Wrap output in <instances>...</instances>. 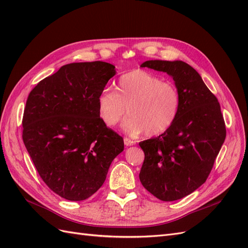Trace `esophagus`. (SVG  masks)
<instances>
[{"mask_svg": "<svg viewBox=\"0 0 248 248\" xmlns=\"http://www.w3.org/2000/svg\"><path fill=\"white\" fill-rule=\"evenodd\" d=\"M134 144H136V141H134V140H130V139H128V138H125V139H124V145H125V146L128 147V146H132V145H134Z\"/></svg>", "mask_w": 248, "mask_h": 248, "instance_id": "34e87169", "label": "esophagus"}]
</instances>
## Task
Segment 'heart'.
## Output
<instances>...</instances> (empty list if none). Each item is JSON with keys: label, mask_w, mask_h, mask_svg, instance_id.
<instances>
[{"label": "heart", "mask_w": 248, "mask_h": 248, "mask_svg": "<svg viewBox=\"0 0 248 248\" xmlns=\"http://www.w3.org/2000/svg\"><path fill=\"white\" fill-rule=\"evenodd\" d=\"M98 114L103 124L115 127L128 118L123 129L130 136L145 133L156 137L169 130L178 118L181 99L177 87L142 69H136L120 78L117 91L103 89L98 99Z\"/></svg>", "instance_id": "1"}]
</instances>
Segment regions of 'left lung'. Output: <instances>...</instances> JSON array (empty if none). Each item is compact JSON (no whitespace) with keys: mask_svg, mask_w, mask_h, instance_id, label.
Instances as JSON below:
<instances>
[{"mask_svg":"<svg viewBox=\"0 0 248 248\" xmlns=\"http://www.w3.org/2000/svg\"><path fill=\"white\" fill-rule=\"evenodd\" d=\"M140 67L167 72L180 93L175 123L159 137L140 142L145 153L142 186L161 201H177L205 183L226 140V125L218 100L190 65L150 60Z\"/></svg>","mask_w":248,"mask_h":248,"instance_id":"obj_1","label":"left lung"}]
</instances>
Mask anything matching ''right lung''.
I'll list each match as a JSON object with an SVG mask.
<instances>
[{
	"mask_svg": "<svg viewBox=\"0 0 248 248\" xmlns=\"http://www.w3.org/2000/svg\"><path fill=\"white\" fill-rule=\"evenodd\" d=\"M116 74L107 62L70 63L29 94L22 140L39 176L68 201H84L106 181L123 139L103 124L97 99Z\"/></svg>",
	"mask_w": 248,
	"mask_h": 248,
	"instance_id": "right-lung-1",
	"label": "right lung"
}]
</instances>
